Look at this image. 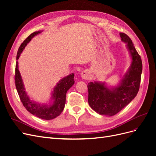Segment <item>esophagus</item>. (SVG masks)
Masks as SVG:
<instances>
[{
	"label": "esophagus",
	"instance_id": "1",
	"mask_svg": "<svg viewBox=\"0 0 156 156\" xmlns=\"http://www.w3.org/2000/svg\"><path fill=\"white\" fill-rule=\"evenodd\" d=\"M89 76H90V75L87 72V71H83V72H82V73H81V77H82V78L87 79L89 78Z\"/></svg>",
	"mask_w": 156,
	"mask_h": 156
}]
</instances>
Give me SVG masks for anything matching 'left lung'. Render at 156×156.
I'll use <instances>...</instances> for the list:
<instances>
[{"label": "left lung", "mask_w": 156, "mask_h": 156, "mask_svg": "<svg viewBox=\"0 0 156 156\" xmlns=\"http://www.w3.org/2000/svg\"><path fill=\"white\" fill-rule=\"evenodd\" d=\"M122 41L127 43L132 58L128 72L118 87L108 88L104 83L90 82L88 84V103L92 109L100 115L113 116L133 100L137 94L140 83L143 64L130 37L120 33Z\"/></svg>", "instance_id": "8db88e82"}]
</instances>
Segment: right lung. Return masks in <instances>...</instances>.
I'll list each match as a JSON object with an SVG mask.
<instances>
[{
	"mask_svg": "<svg viewBox=\"0 0 156 156\" xmlns=\"http://www.w3.org/2000/svg\"><path fill=\"white\" fill-rule=\"evenodd\" d=\"M41 31H37L32 33L24 40L19 48L16 65V73H15V83L17 91L19 96L23 103V106L26 109L30 112L33 115L44 120H51L57 117L62 112L65 103H66V95L68 90L73 86L75 83L74 74L72 73L67 77L62 79L56 84V86L54 88L53 92L52 93V99L54 100L53 104L51 105H41L37 104L30 100L28 96L23 84L20 71L18 69L17 60L20 56L21 53L24 49L27 44L31 40L33 37L39 34Z\"/></svg>",
	"mask_w": 156,
	"mask_h": 156,
	"instance_id": "1",
	"label": "right lung"
}]
</instances>
